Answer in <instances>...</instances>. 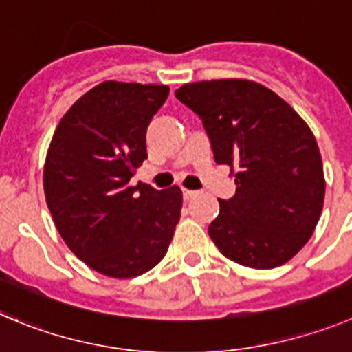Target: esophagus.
I'll list each match as a JSON object with an SVG mask.
<instances>
[{
    "label": "esophagus",
    "instance_id": "esophagus-1",
    "mask_svg": "<svg viewBox=\"0 0 352 352\" xmlns=\"http://www.w3.org/2000/svg\"><path fill=\"white\" fill-rule=\"evenodd\" d=\"M182 192H184V199H192L195 196L199 195L198 191H192V189H182Z\"/></svg>",
    "mask_w": 352,
    "mask_h": 352
}]
</instances>
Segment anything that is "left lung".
Returning a JSON list of instances; mask_svg holds the SVG:
<instances>
[{"mask_svg": "<svg viewBox=\"0 0 352 352\" xmlns=\"http://www.w3.org/2000/svg\"><path fill=\"white\" fill-rule=\"evenodd\" d=\"M175 97L203 121L213 157L234 173L208 234L224 257L254 269L290 261L313 236L324 201L313 131L287 102L250 80L182 85Z\"/></svg>", "mask_w": 352, "mask_h": 352, "instance_id": "1", "label": "left lung"}]
</instances>
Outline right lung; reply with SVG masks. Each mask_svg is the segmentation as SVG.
Listing matches in <instances>:
<instances>
[{"mask_svg": "<svg viewBox=\"0 0 352 352\" xmlns=\"http://www.w3.org/2000/svg\"><path fill=\"white\" fill-rule=\"evenodd\" d=\"M168 94L166 85L104 81L72 104L48 147L43 187L55 228L72 254L109 278L153 269L180 219V187L130 186Z\"/></svg>", "mask_w": 352, "mask_h": 352, "instance_id": "right-lung-1", "label": "right lung"}]
</instances>
